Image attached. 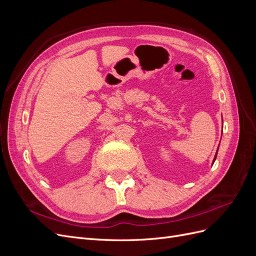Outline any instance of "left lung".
Here are the masks:
<instances>
[{"mask_svg": "<svg viewBox=\"0 0 256 256\" xmlns=\"http://www.w3.org/2000/svg\"><path fill=\"white\" fill-rule=\"evenodd\" d=\"M218 150H219V147H218ZM216 154H218V150H216V156H214V161H212V162H214V160H216Z\"/></svg>", "mask_w": 256, "mask_h": 256, "instance_id": "obj_1", "label": "left lung"}]
</instances>
